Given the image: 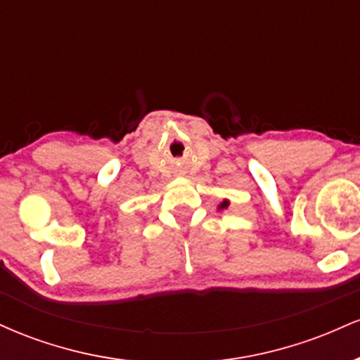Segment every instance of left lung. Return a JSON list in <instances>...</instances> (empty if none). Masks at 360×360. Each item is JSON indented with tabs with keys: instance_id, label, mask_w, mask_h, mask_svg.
<instances>
[{
	"instance_id": "8db88e82",
	"label": "left lung",
	"mask_w": 360,
	"mask_h": 360,
	"mask_svg": "<svg viewBox=\"0 0 360 360\" xmlns=\"http://www.w3.org/2000/svg\"><path fill=\"white\" fill-rule=\"evenodd\" d=\"M226 206H229V201L225 200V201H223V203L220 205V208H226Z\"/></svg>"
}]
</instances>
